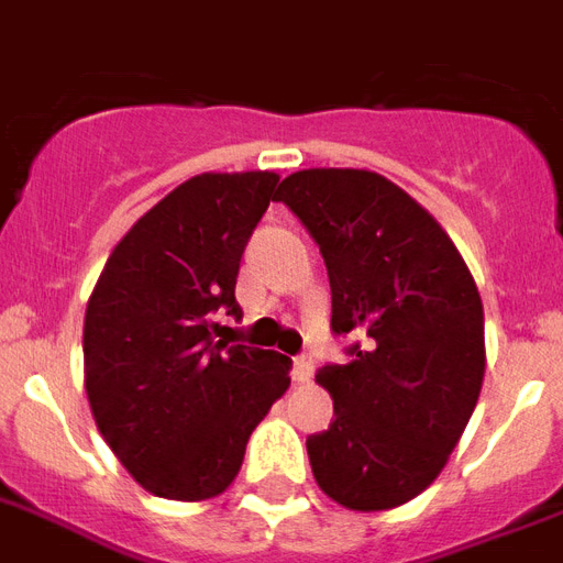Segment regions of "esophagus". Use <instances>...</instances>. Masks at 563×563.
<instances>
[{
  "label": "esophagus",
  "instance_id": "obj_1",
  "mask_svg": "<svg viewBox=\"0 0 563 563\" xmlns=\"http://www.w3.org/2000/svg\"><path fill=\"white\" fill-rule=\"evenodd\" d=\"M290 377H294V383H311V377H314V362H311V356L294 358V371H290Z\"/></svg>",
  "mask_w": 563,
  "mask_h": 563
}]
</instances>
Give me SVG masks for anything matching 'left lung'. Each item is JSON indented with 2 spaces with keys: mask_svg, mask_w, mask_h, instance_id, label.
I'll use <instances>...</instances> for the list:
<instances>
[{
  "mask_svg": "<svg viewBox=\"0 0 563 563\" xmlns=\"http://www.w3.org/2000/svg\"><path fill=\"white\" fill-rule=\"evenodd\" d=\"M276 201L320 246L332 332L356 335L323 365L335 418L306 439L320 489L388 510L427 489L460 442L484 383V306L466 261L400 186L362 168H306Z\"/></svg>",
  "mask_w": 563,
  "mask_h": 563,
  "instance_id": "1",
  "label": "left lung"
}]
</instances>
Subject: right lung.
Masks as SVG:
<instances>
[{
    "instance_id": "add662e5",
    "label": "right lung",
    "mask_w": 563,
    "mask_h": 563,
    "mask_svg": "<svg viewBox=\"0 0 563 563\" xmlns=\"http://www.w3.org/2000/svg\"><path fill=\"white\" fill-rule=\"evenodd\" d=\"M278 175H196L112 249L86 308V391L121 466L159 498L205 501L234 481L290 358L213 341Z\"/></svg>"
}]
</instances>
